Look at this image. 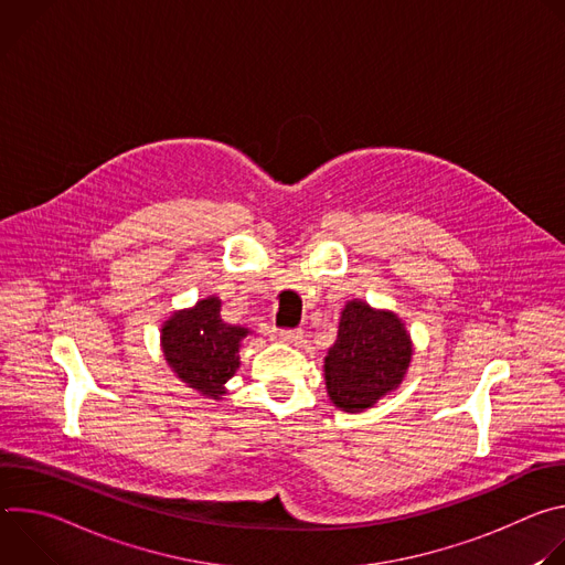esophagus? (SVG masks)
<instances>
[{"mask_svg":"<svg viewBox=\"0 0 565 565\" xmlns=\"http://www.w3.org/2000/svg\"><path fill=\"white\" fill-rule=\"evenodd\" d=\"M301 331L299 329H275L273 331V340L277 342H286V344H297L301 340Z\"/></svg>","mask_w":565,"mask_h":565,"instance_id":"1","label":"esophagus"}]
</instances>
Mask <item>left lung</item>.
Instances as JSON below:
<instances>
[{"label": "left lung", "instance_id": "8db88e82", "mask_svg": "<svg viewBox=\"0 0 565 565\" xmlns=\"http://www.w3.org/2000/svg\"><path fill=\"white\" fill-rule=\"evenodd\" d=\"M414 355L412 338L391 310L347 301L338 340L324 358V380L333 405L355 414L373 407L405 380Z\"/></svg>", "mask_w": 565, "mask_h": 565}]
</instances>
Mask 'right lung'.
<instances>
[{
  "mask_svg": "<svg viewBox=\"0 0 565 565\" xmlns=\"http://www.w3.org/2000/svg\"><path fill=\"white\" fill-rule=\"evenodd\" d=\"M248 329L225 324L221 299L205 297L196 306L177 310L160 329V347L181 382L205 397L221 399L225 382L238 369V349Z\"/></svg>",
  "mask_w": 565,
  "mask_h": 565,
  "instance_id": "obj_1",
  "label": "right lung"
}]
</instances>
